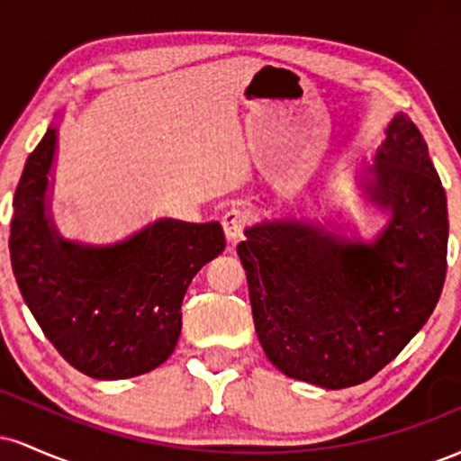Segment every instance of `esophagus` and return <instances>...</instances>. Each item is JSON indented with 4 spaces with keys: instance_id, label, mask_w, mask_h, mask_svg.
I'll return each instance as SVG.
<instances>
[{
    "instance_id": "esophagus-1",
    "label": "esophagus",
    "mask_w": 461,
    "mask_h": 461,
    "mask_svg": "<svg viewBox=\"0 0 461 461\" xmlns=\"http://www.w3.org/2000/svg\"><path fill=\"white\" fill-rule=\"evenodd\" d=\"M221 223H223V231H225L227 240L238 242L242 238V231H245V227H247V212L242 208H230L223 214V219H221Z\"/></svg>"
}]
</instances>
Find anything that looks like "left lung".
<instances>
[{
  "label": "left lung",
  "mask_w": 461,
  "mask_h": 461,
  "mask_svg": "<svg viewBox=\"0 0 461 461\" xmlns=\"http://www.w3.org/2000/svg\"><path fill=\"white\" fill-rule=\"evenodd\" d=\"M373 162L359 188L388 214L373 240L279 219L247 227L238 245L267 357L327 390L368 382L393 362L447 277V194L410 116L394 114Z\"/></svg>",
  "instance_id": "obj_1"
}]
</instances>
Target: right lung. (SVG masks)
Wrapping results in <instances>:
<instances>
[{"label":"right lung","instance_id":"add662e5","mask_svg":"<svg viewBox=\"0 0 461 461\" xmlns=\"http://www.w3.org/2000/svg\"><path fill=\"white\" fill-rule=\"evenodd\" d=\"M58 128L30 153L14 193L10 260L47 340L79 373L128 379L168 359L190 282L225 249L221 223L158 219L114 245L58 234L51 216Z\"/></svg>","mask_w":461,"mask_h":461}]
</instances>
